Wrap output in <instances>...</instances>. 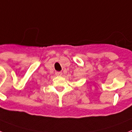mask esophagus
Returning a JSON list of instances; mask_svg holds the SVG:
<instances>
[{"label":"esophagus","instance_id":"1","mask_svg":"<svg viewBox=\"0 0 132 132\" xmlns=\"http://www.w3.org/2000/svg\"><path fill=\"white\" fill-rule=\"evenodd\" d=\"M55 75H56L57 76H61L62 75V72H55Z\"/></svg>","mask_w":132,"mask_h":132}]
</instances>
